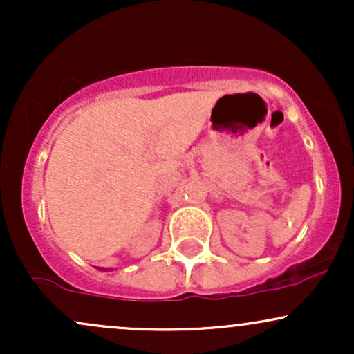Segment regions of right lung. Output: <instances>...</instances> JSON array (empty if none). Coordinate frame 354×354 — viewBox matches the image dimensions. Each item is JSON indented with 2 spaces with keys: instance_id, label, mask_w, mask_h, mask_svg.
Instances as JSON below:
<instances>
[{
  "instance_id": "add662e5",
  "label": "right lung",
  "mask_w": 354,
  "mask_h": 354,
  "mask_svg": "<svg viewBox=\"0 0 354 354\" xmlns=\"http://www.w3.org/2000/svg\"><path fill=\"white\" fill-rule=\"evenodd\" d=\"M103 270H104V268H103ZM104 271H108V270H104Z\"/></svg>"
}]
</instances>
